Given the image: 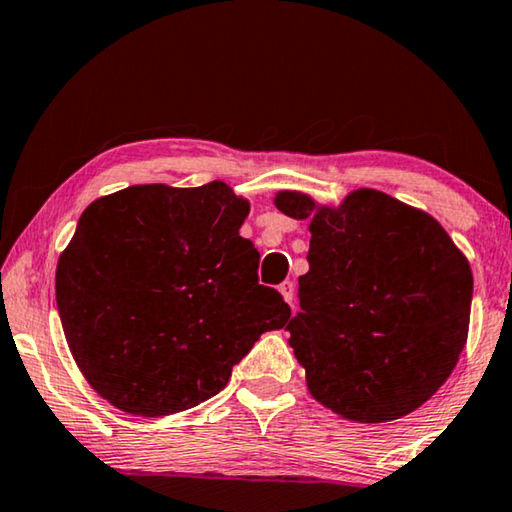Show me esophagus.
<instances>
[{"label": "esophagus", "instance_id": "34e87169", "mask_svg": "<svg viewBox=\"0 0 512 512\" xmlns=\"http://www.w3.org/2000/svg\"><path fill=\"white\" fill-rule=\"evenodd\" d=\"M278 289H280V294H282V298H285L289 305H291V303H294V282H291V280H285V282H282V285H280Z\"/></svg>", "mask_w": 512, "mask_h": 512}]
</instances>
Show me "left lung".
Masks as SVG:
<instances>
[{
  "instance_id": "8db88e82",
  "label": "left lung",
  "mask_w": 512,
  "mask_h": 512,
  "mask_svg": "<svg viewBox=\"0 0 512 512\" xmlns=\"http://www.w3.org/2000/svg\"><path fill=\"white\" fill-rule=\"evenodd\" d=\"M312 218L310 271L287 323L307 387L362 424L399 419L444 385L467 342L474 278L444 227L387 193L360 189L339 209L303 193L275 198Z\"/></svg>"
}]
</instances>
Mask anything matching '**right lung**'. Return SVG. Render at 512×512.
Masks as SVG:
<instances>
[{
    "label": "right lung",
    "instance_id": "obj_1",
    "mask_svg": "<svg viewBox=\"0 0 512 512\" xmlns=\"http://www.w3.org/2000/svg\"><path fill=\"white\" fill-rule=\"evenodd\" d=\"M248 209L209 182L129 186L81 214L56 266V305L102 399L141 417L189 410L221 392L262 332L289 321L239 234Z\"/></svg>",
    "mask_w": 512,
    "mask_h": 512
}]
</instances>
